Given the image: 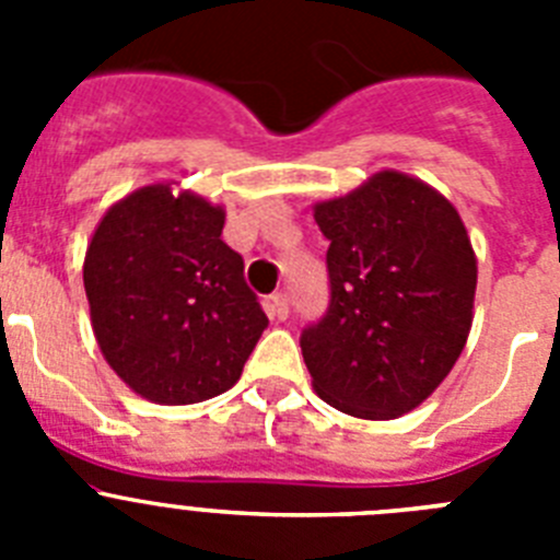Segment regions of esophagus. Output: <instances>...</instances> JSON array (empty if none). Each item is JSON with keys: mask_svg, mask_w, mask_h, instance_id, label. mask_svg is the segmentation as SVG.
I'll return each mask as SVG.
<instances>
[{"mask_svg": "<svg viewBox=\"0 0 560 560\" xmlns=\"http://www.w3.org/2000/svg\"><path fill=\"white\" fill-rule=\"evenodd\" d=\"M266 311H269L271 319H285L289 316V296L280 291V294H271L269 300H266Z\"/></svg>", "mask_w": 560, "mask_h": 560, "instance_id": "obj_1", "label": "esophagus"}]
</instances>
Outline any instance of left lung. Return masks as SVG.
I'll list each match as a JSON object with an SVG mask.
<instances>
[{
	"label": "left lung",
	"mask_w": 560,
	"mask_h": 560,
	"mask_svg": "<svg viewBox=\"0 0 560 560\" xmlns=\"http://www.w3.org/2000/svg\"><path fill=\"white\" fill-rule=\"evenodd\" d=\"M328 237L330 303L300 336L316 395L339 412L389 420L452 373L471 330L477 257L434 187L381 171L314 207Z\"/></svg>",
	"instance_id": "left-lung-1"
}]
</instances>
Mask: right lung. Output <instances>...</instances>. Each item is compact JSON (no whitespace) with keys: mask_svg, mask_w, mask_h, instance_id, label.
Masks as SVG:
<instances>
[{"mask_svg":"<svg viewBox=\"0 0 560 560\" xmlns=\"http://www.w3.org/2000/svg\"><path fill=\"white\" fill-rule=\"evenodd\" d=\"M221 230V207L148 185L108 207L92 235L83 289L95 339L108 368L153 404L226 393L269 325Z\"/></svg>","mask_w":560,"mask_h":560,"instance_id":"obj_1","label":"right lung"}]
</instances>
